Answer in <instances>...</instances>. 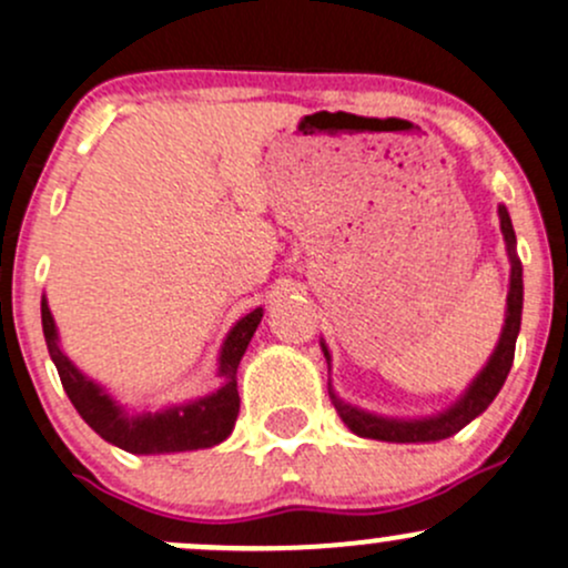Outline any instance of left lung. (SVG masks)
I'll list each match as a JSON object with an SVG mask.
<instances>
[{
	"label": "left lung",
	"instance_id": "8db88e82",
	"mask_svg": "<svg viewBox=\"0 0 568 568\" xmlns=\"http://www.w3.org/2000/svg\"><path fill=\"white\" fill-rule=\"evenodd\" d=\"M500 214V231H504L506 244H509L511 255V285H509V313H506V326L500 334V343L495 348L493 359L487 362V367L481 369L479 378L474 381L465 397L459 399L455 408H449L446 414L435 416V419H422V422H394V419H378L373 414H364V410L351 408L343 399H334V408H337L339 419L345 422L356 435L373 440H389V444H422V440H440L449 438L468 425L470 419L481 414L489 403L495 399V394L504 386L506 375H509L511 362H515V345H517V332H520L523 321V264L515 255V229H511V217L506 212V206H498ZM324 356L329 359V351L324 348Z\"/></svg>",
	"mask_w": 568,
	"mask_h": 568
}]
</instances>
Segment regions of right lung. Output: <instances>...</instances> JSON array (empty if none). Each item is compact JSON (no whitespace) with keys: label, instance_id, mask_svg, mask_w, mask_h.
I'll list each match as a JSON object with an SVG mask.
<instances>
[{"label":"right lung","instance_id":"obj_1","mask_svg":"<svg viewBox=\"0 0 568 568\" xmlns=\"http://www.w3.org/2000/svg\"><path fill=\"white\" fill-rule=\"evenodd\" d=\"M40 313H43L48 354L57 364L59 381H62L64 392H68L70 403L75 405L81 419L100 438L130 452V455H163V452L206 449V446L220 444V440L231 435L239 416L236 367L242 362L244 351H247L250 337H253L261 318H264V310L261 307L244 315L231 329L229 339H225L223 354H220V375L225 378V384L217 392L209 394L204 399H195L190 405H182V408H169L163 414L139 416V419L124 416L119 405H113L109 394L89 378H83L79 369L73 367V362L59 351L57 326H53L51 310H48L45 300L40 304Z\"/></svg>","mask_w":568,"mask_h":568}]
</instances>
